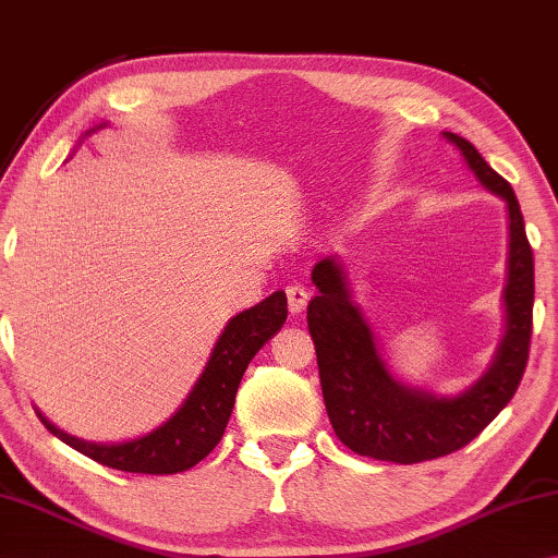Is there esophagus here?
<instances>
[{
	"label": "esophagus",
	"mask_w": 558,
	"mask_h": 558,
	"mask_svg": "<svg viewBox=\"0 0 558 558\" xmlns=\"http://www.w3.org/2000/svg\"><path fill=\"white\" fill-rule=\"evenodd\" d=\"M287 301H289L291 314H301L308 304V291L299 284H291L287 287Z\"/></svg>",
	"instance_id": "esophagus-1"
}]
</instances>
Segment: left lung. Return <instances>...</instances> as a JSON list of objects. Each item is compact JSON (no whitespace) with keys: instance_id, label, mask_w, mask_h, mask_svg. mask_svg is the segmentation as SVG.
<instances>
[{"instance_id":"left-lung-1","label":"left lung","mask_w":558,"mask_h":558,"mask_svg":"<svg viewBox=\"0 0 558 558\" xmlns=\"http://www.w3.org/2000/svg\"><path fill=\"white\" fill-rule=\"evenodd\" d=\"M444 140L461 151L483 189L507 208L505 333L493 363L463 392L441 397L397 379L383 357L373 326L353 301L343 262L320 259L311 281L318 294L308 304L320 389L336 436L350 451L377 461L422 463L458 451L502 412L522 383L532 340L534 257L512 185L490 169L475 146L453 132Z\"/></svg>"}]
</instances>
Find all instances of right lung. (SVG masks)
Listing matches in <instances>:
<instances>
[{
    "label": "right lung",
    "instance_id": "1",
    "mask_svg": "<svg viewBox=\"0 0 558 558\" xmlns=\"http://www.w3.org/2000/svg\"><path fill=\"white\" fill-rule=\"evenodd\" d=\"M102 126H107V122L87 130L83 140L102 130ZM284 320V291H274L257 306L232 316L225 324L218 340H215L208 363H205L201 377L195 379L189 397L163 424L151 428L149 434L126 438V441L95 444L65 434L63 428L48 422L38 409L36 414L48 432L61 438L63 444L97 463L114 468V471L149 475L183 473L195 463H201L218 446L225 426L230 422L234 395H238L244 369L252 363V357L259 353V348H264V343H269L271 336L281 330Z\"/></svg>",
    "mask_w": 558,
    "mask_h": 558
}]
</instances>
